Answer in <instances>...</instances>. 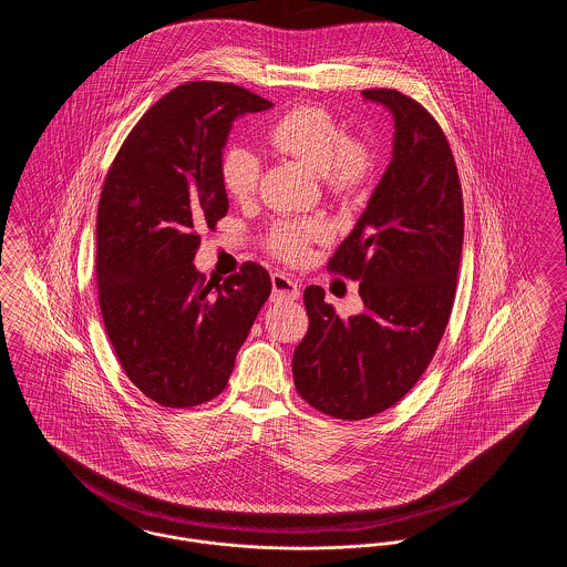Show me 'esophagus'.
Masks as SVG:
<instances>
[{
	"label": "esophagus",
	"mask_w": 567,
	"mask_h": 567,
	"mask_svg": "<svg viewBox=\"0 0 567 567\" xmlns=\"http://www.w3.org/2000/svg\"><path fill=\"white\" fill-rule=\"evenodd\" d=\"M271 289H274V300L278 302H293L300 298V287L298 282L289 276V274H282V271H276L271 274Z\"/></svg>",
	"instance_id": "esophagus-1"
}]
</instances>
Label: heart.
<instances>
[{
  "label": "heart",
  "mask_w": 567,
  "mask_h": 567,
  "mask_svg": "<svg viewBox=\"0 0 567 567\" xmlns=\"http://www.w3.org/2000/svg\"><path fill=\"white\" fill-rule=\"evenodd\" d=\"M271 146L293 155L319 171L332 189L355 187L371 166L367 146L348 137L334 116L317 105H298L282 114L267 133ZM261 176L259 155L244 144L224 148L219 157V181L228 196L244 200L255 194ZM326 235L321 219H278L269 230V248L287 259L300 261L312 239Z\"/></svg>",
  "instance_id": "b5f03b06"
}]
</instances>
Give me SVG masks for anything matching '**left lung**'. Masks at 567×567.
I'll use <instances>...</instances> for the list:
<instances>
[{
	"mask_svg": "<svg viewBox=\"0 0 567 567\" xmlns=\"http://www.w3.org/2000/svg\"><path fill=\"white\" fill-rule=\"evenodd\" d=\"M394 118L392 159L328 269L358 280L364 310L341 319L306 287L308 332L293 382L319 412L360 421L410 391L446 330L464 244L457 166L436 118L391 87L362 90Z\"/></svg>",
	"mask_w": 567,
	"mask_h": 567,
	"instance_id": "left-lung-1",
	"label": "left lung"
}]
</instances>
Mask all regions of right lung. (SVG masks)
Masks as SVG:
<instances>
[{
    "mask_svg": "<svg viewBox=\"0 0 567 567\" xmlns=\"http://www.w3.org/2000/svg\"><path fill=\"white\" fill-rule=\"evenodd\" d=\"M259 94L189 82L131 130L96 212V287L110 343L135 389L166 408L207 403L226 389L271 278L244 262L205 280L198 230L228 212L219 157L233 121L269 110Z\"/></svg>",
    "mask_w": 567,
    "mask_h": 567,
    "instance_id": "obj_1",
    "label": "right lung"
}]
</instances>
